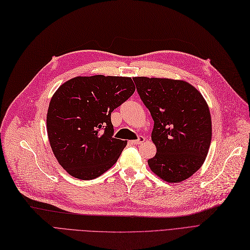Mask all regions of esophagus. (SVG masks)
<instances>
[{"mask_svg": "<svg viewBox=\"0 0 250 250\" xmlns=\"http://www.w3.org/2000/svg\"><path fill=\"white\" fill-rule=\"evenodd\" d=\"M144 141H145V137L140 136L139 138H138L137 140H135V141H131L130 143H131V144H133V145H139V144H142Z\"/></svg>", "mask_w": 250, "mask_h": 250, "instance_id": "1", "label": "esophagus"}]
</instances>
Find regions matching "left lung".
<instances>
[{"label":"left lung","instance_id":"left-lung-1","mask_svg":"<svg viewBox=\"0 0 250 250\" xmlns=\"http://www.w3.org/2000/svg\"><path fill=\"white\" fill-rule=\"evenodd\" d=\"M154 122L156 153L151 171L167 182L190 177L204 163L211 143V116L206 101L189 83L167 78H133Z\"/></svg>","mask_w":250,"mask_h":250}]
</instances>
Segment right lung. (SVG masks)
<instances>
[{
    "instance_id": "right-lung-1",
    "label": "right lung",
    "mask_w": 250,
    "mask_h": 250,
    "mask_svg": "<svg viewBox=\"0 0 250 250\" xmlns=\"http://www.w3.org/2000/svg\"><path fill=\"white\" fill-rule=\"evenodd\" d=\"M130 77L95 75L64 82L47 112V134L53 154L73 177L89 180L116 163L126 141L114 138L111 112L130 98Z\"/></svg>"
}]
</instances>
